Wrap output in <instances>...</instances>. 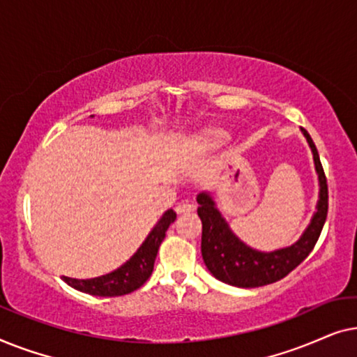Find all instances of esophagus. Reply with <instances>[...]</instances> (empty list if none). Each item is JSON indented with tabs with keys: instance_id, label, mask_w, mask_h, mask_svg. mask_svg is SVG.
I'll list each match as a JSON object with an SVG mask.
<instances>
[{
	"instance_id": "obj_1",
	"label": "esophagus",
	"mask_w": 357,
	"mask_h": 357,
	"mask_svg": "<svg viewBox=\"0 0 357 357\" xmlns=\"http://www.w3.org/2000/svg\"><path fill=\"white\" fill-rule=\"evenodd\" d=\"M197 209V206H195L193 203H178L177 206H175V211H177V214H188L192 213Z\"/></svg>"
}]
</instances>
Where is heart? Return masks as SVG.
<instances>
[{"label": "heart", "instance_id": "heart-1", "mask_svg": "<svg viewBox=\"0 0 357 357\" xmlns=\"http://www.w3.org/2000/svg\"><path fill=\"white\" fill-rule=\"evenodd\" d=\"M229 138H231V135H229L226 130L216 128V126H209V128H204L199 131V133H197V136H195V143L203 146V148H216V146L226 143Z\"/></svg>", "mask_w": 357, "mask_h": 357}]
</instances>
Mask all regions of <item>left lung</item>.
<instances>
[{
	"label": "left lung",
	"mask_w": 357,
	"mask_h": 357,
	"mask_svg": "<svg viewBox=\"0 0 357 357\" xmlns=\"http://www.w3.org/2000/svg\"><path fill=\"white\" fill-rule=\"evenodd\" d=\"M307 138L312 154H314L315 170L319 174L320 193L317 211L309 227L302 234L299 241L291 247L280 248L275 252H258L247 247L229 229L226 219L218 211L216 203L209 193H199L198 216L202 219V255L204 265L216 280L237 287H258L271 284L289 275L296 266L309 257L319 241L321 229L328 213V185L321 167L319 151L307 130L301 128Z\"/></svg>",
	"instance_id": "obj_1"
}]
</instances>
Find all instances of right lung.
<instances>
[{"label":"right lung","instance_id":"1","mask_svg":"<svg viewBox=\"0 0 357 357\" xmlns=\"http://www.w3.org/2000/svg\"><path fill=\"white\" fill-rule=\"evenodd\" d=\"M175 218H177V214L174 213V209L165 211L160 221L146 237L143 245L138 248V252L128 261L123 263L119 270L112 271L109 275L92 278V280H73V278L63 276V281L77 291L100 297L125 296L136 291L149 280L151 273L154 270V261L160 243H162L165 232H167L170 224L175 221Z\"/></svg>","mask_w":357,"mask_h":357}]
</instances>
